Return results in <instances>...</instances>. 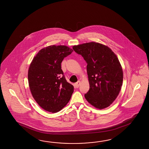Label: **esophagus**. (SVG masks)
Wrapping results in <instances>:
<instances>
[{
    "label": "esophagus",
    "mask_w": 149,
    "mask_h": 149,
    "mask_svg": "<svg viewBox=\"0 0 149 149\" xmlns=\"http://www.w3.org/2000/svg\"><path fill=\"white\" fill-rule=\"evenodd\" d=\"M81 84V81H78V82H76L75 84V86H76V88H78L79 87V86Z\"/></svg>",
    "instance_id": "1"
}]
</instances>
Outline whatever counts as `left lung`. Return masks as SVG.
Listing matches in <instances>:
<instances>
[{
	"instance_id": "8db88e82",
	"label": "left lung",
	"mask_w": 149,
	"mask_h": 149,
	"mask_svg": "<svg viewBox=\"0 0 149 149\" xmlns=\"http://www.w3.org/2000/svg\"><path fill=\"white\" fill-rule=\"evenodd\" d=\"M74 51L86 61L89 89L85 97L98 109L108 108L119 95L123 81V71L111 48L96 42L75 45Z\"/></svg>"
}]
</instances>
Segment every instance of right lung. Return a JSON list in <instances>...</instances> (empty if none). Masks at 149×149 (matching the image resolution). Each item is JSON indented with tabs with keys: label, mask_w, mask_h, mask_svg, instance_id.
I'll use <instances>...</instances> for the list:
<instances>
[{
	"label": "right lung",
	"mask_w": 149,
	"mask_h": 149,
	"mask_svg": "<svg viewBox=\"0 0 149 149\" xmlns=\"http://www.w3.org/2000/svg\"><path fill=\"white\" fill-rule=\"evenodd\" d=\"M65 45H51L38 52L32 61L28 73L32 95L45 110L56 113L70 101L73 86L68 82L61 62L73 52Z\"/></svg>",
	"instance_id": "obj_1"
}]
</instances>
